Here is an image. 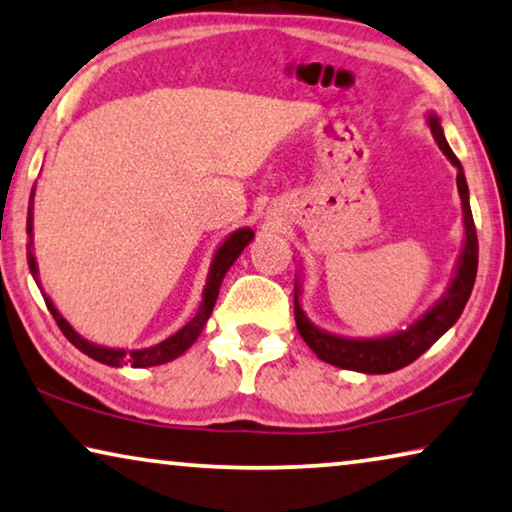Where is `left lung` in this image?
Returning a JSON list of instances; mask_svg holds the SVG:
<instances>
[{
  "mask_svg": "<svg viewBox=\"0 0 512 512\" xmlns=\"http://www.w3.org/2000/svg\"><path fill=\"white\" fill-rule=\"evenodd\" d=\"M427 126L437 140L439 149L444 156L457 167V193L462 200V223H464V241L460 257H457L455 273L451 282H448L446 292L427 308L421 317L414 319L407 329L381 335V338H347V335H338L331 331L319 329L312 324L308 315L301 308V278L296 276L294 282V317L296 329H299L301 338L305 340L317 358L335 365L342 370L365 372V375H386V372H395L404 368V365L414 363L418 356L425 354L441 335H444L451 326L460 319L464 305H467L471 289L476 282L478 271V236L474 216H471L469 204V186L467 177H464L462 163L448 147L444 128H441V119L437 112H427Z\"/></svg>",
  "mask_w": 512,
  "mask_h": 512,
  "instance_id": "8db88e82",
  "label": "left lung"
}]
</instances>
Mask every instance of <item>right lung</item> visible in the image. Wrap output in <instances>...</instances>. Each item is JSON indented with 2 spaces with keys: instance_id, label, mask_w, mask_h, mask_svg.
Returning a JSON list of instances; mask_svg holds the SVG:
<instances>
[{
  "instance_id": "obj_1",
  "label": "right lung",
  "mask_w": 512,
  "mask_h": 512,
  "mask_svg": "<svg viewBox=\"0 0 512 512\" xmlns=\"http://www.w3.org/2000/svg\"><path fill=\"white\" fill-rule=\"evenodd\" d=\"M34 193H36V190H32V202H29V211H27V236H29L27 264H29V273H32V278L36 280L38 289H41L45 305H48L52 317H55V322L59 324L61 333H64L66 338L71 340L82 354H87L89 358H94V361L103 363V365H110V368H124V365H131V368H154V365L170 363V361H174V358H179L181 354H186L188 349L193 347V342L200 338L202 329L209 322L213 305H216V299H218L220 285H223L225 273L232 269V264L236 262V259H239V255L243 253V248H246L248 243L255 239V232L250 230V227H241V230L232 232L223 243H220L216 253H213V259H211L207 285H204L200 308H197L193 319H190V322L183 326V329H179L177 333L170 335V338H165L163 342H158V345H151V347H142V349L105 347V345H96V342L82 338V335L66 322V317L55 308V303H52L50 296L45 294V289L41 285V276H38L36 255H34Z\"/></svg>"
}]
</instances>
